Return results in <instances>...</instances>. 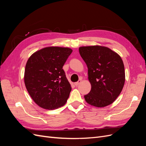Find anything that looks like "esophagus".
Segmentation results:
<instances>
[{"label": "esophagus", "instance_id": "34e87169", "mask_svg": "<svg viewBox=\"0 0 146 146\" xmlns=\"http://www.w3.org/2000/svg\"><path fill=\"white\" fill-rule=\"evenodd\" d=\"M81 81H82V79H80V80H79L78 82H76V83H74V85H76V86L78 85V84L81 82Z\"/></svg>", "mask_w": 146, "mask_h": 146}]
</instances>
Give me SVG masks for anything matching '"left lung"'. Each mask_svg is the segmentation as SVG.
Returning <instances> with one entry per match:
<instances>
[{
  "label": "left lung",
  "mask_w": 146,
  "mask_h": 146,
  "mask_svg": "<svg viewBox=\"0 0 146 146\" xmlns=\"http://www.w3.org/2000/svg\"><path fill=\"white\" fill-rule=\"evenodd\" d=\"M80 56L87 65L91 90L84 98L96 107L111 104L121 92L125 83L124 65L110 48L100 46L80 47Z\"/></svg>",
  "instance_id": "1"
}]
</instances>
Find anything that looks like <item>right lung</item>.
Masks as SVG:
<instances>
[{"instance_id":"right-lung-1","label":"right lung","mask_w":146,"mask_h":146,"mask_svg":"<svg viewBox=\"0 0 146 146\" xmlns=\"http://www.w3.org/2000/svg\"><path fill=\"white\" fill-rule=\"evenodd\" d=\"M72 50L48 47L30 56L25 66L24 82L31 98L39 107L54 110L63 106L71 86L63 66Z\"/></svg>"}]
</instances>
